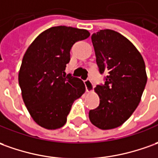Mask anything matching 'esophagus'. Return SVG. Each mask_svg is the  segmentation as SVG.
I'll return each mask as SVG.
<instances>
[{"label":"esophagus","instance_id":"1","mask_svg":"<svg viewBox=\"0 0 158 158\" xmlns=\"http://www.w3.org/2000/svg\"><path fill=\"white\" fill-rule=\"evenodd\" d=\"M84 84H85V88H86V91L87 92H92L94 89V84L93 82L91 81L90 79H87L84 81Z\"/></svg>","mask_w":158,"mask_h":158}]
</instances>
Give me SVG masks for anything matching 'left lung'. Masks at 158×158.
I'll list each match as a JSON object with an SVG mask.
<instances>
[{
    "mask_svg": "<svg viewBox=\"0 0 158 158\" xmlns=\"http://www.w3.org/2000/svg\"><path fill=\"white\" fill-rule=\"evenodd\" d=\"M104 84L95 87L100 104L89 113L91 123L102 130L121 126L139 106L147 76L141 54L126 37L110 29L91 36Z\"/></svg>",
    "mask_w": 158,
    "mask_h": 158,
    "instance_id": "left-lung-1",
    "label": "left lung"
}]
</instances>
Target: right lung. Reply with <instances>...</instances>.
I'll list each match as a JSON object with an SVG mask.
<instances>
[{
  "mask_svg": "<svg viewBox=\"0 0 158 158\" xmlns=\"http://www.w3.org/2000/svg\"><path fill=\"white\" fill-rule=\"evenodd\" d=\"M90 33L85 29L59 26L40 33L23 56L19 84L24 103L40 127L55 130L67 121L75 100L81 96L85 85L80 78L65 76L70 50Z\"/></svg>",
  "mask_w": 158,
  "mask_h": 158,
  "instance_id": "obj_1",
  "label": "right lung"
}]
</instances>
